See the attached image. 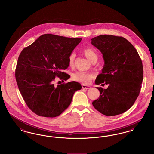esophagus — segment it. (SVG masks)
Instances as JSON below:
<instances>
[{
    "label": "esophagus",
    "mask_w": 154,
    "mask_h": 154,
    "mask_svg": "<svg viewBox=\"0 0 154 154\" xmlns=\"http://www.w3.org/2000/svg\"><path fill=\"white\" fill-rule=\"evenodd\" d=\"M82 88H83V89H89V88H91L90 86H87V85H84V84L82 85Z\"/></svg>",
    "instance_id": "1"
}]
</instances>
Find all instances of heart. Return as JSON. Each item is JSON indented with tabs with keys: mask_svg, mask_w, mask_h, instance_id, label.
Wrapping results in <instances>:
<instances>
[{
	"mask_svg": "<svg viewBox=\"0 0 154 154\" xmlns=\"http://www.w3.org/2000/svg\"><path fill=\"white\" fill-rule=\"evenodd\" d=\"M82 52L86 57L91 62L94 60H97V54L94 48L91 47H85L82 49ZM75 59V54L74 52L69 54L68 57V63L70 67H74V61ZM94 75L92 74L84 72L82 71H77L72 75L71 78L73 80L82 82L85 84L88 83L90 80L93 79Z\"/></svg>",
	"mask_w": 154,
	"mask_h": 154,
	"instance_id": "b5f03b06",
	"label": "heart"
}]
</instances>
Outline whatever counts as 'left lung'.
<instances>
[{"mask_svg":"<svg viewBox=\"0 0 154 154\" xmlns=\"http://www.w3.org/2000/svg\"><path fill=\"white\" fill-rule=\"evenodd\" d=\"M91 40L105 61L95 83L109 85L106 89L97 87L100 95L93 105L107 116L123 113L132 106L140 93L143 79L140 57L133 45L122 37L105 34Z\"/></svg>","mask_w":154,"mask_h":154,"instance_id":"left-lung-1","label":"left lung"}]
</instances>
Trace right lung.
<instances>
[{
	"instance_id": "right-lung-1",
	"label": "right lung",
	"mask_w": 154,
	"mask_h": 154,
	"mask_svg": "<svg viewBox=\"0 0 154 154\" xmlns=\"http://www.w3.org/2000/svg\"><path fill=\"white\" fill-rule=\"evenodd\" d=\"M81 40L45 34L20 52L15 79L27 106L37 115L59 116L71 104L74 93L82 88L75 81L54 84L56 77L63 81L69 78L62 71L69 66L68 57Z\"/></svg>"
}]
</instances>
